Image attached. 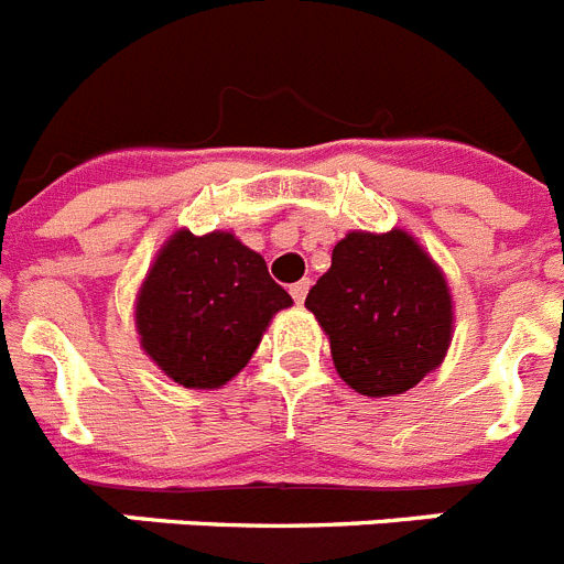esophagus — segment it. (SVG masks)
Listing matches in <instances>:
<instances>
[{"label":"esophagus","instance_id":"34e87169","mask_svg":"<svg viewBox=\"0 0 564 564\" xmlns=\"http://www.w3.org/2000/svg\"><path fill=\"white\" fill-rule=\"evenodd\" d=\"M307 291H311V279H302V282H296V285H291V296L296 305H302L307 296Z\"/></svg>","mask_w":564,"mask_h":564}]
</instances>
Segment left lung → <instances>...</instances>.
<instances>
[{"label": "left lung", "mask_w": 564, "mask_h": 564, "mask_svg": "<svg viewBox=\"0 0 564 564\" xmlns=\"http://www.w3.org/2000/svg\"><path fill=\"white\" fill-rule=\"evenodd\" d=\"M305 307L330 336L338 376L370 398L412 390L452 338L446 279L403 231L347 234Z\"/></svg>", "instance_id": "8db88e82"}]
</instances>
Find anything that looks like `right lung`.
Instances as JSON below:
<instances>
[{"instance_id": "1", "label": "right lung", "mask_w": 564, "mask_h": 564, "mask_svg": "<svg viewBox=\"0 0 564 564\" xmlns=\"http://www.w3.org/2000/svg\"><path fill=\"white\" fill-rule=\"evenodd\" d=\"M293 299L265 259L231 234L177 231L154 259L138 296L143 350L188 390H212L237 376L271 316Z\"/></svg>"}]
</instances>
